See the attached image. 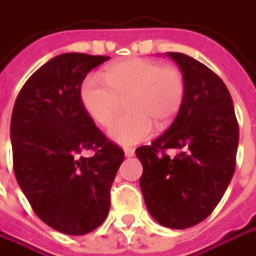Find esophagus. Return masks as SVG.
<instances>
[{"label": "esophagus", "mask_w": 256, "mask_h": 256, "mask_svg": "<svg viewBox=\"0 0 256 256\" xmlns=\"http://www.w3.org/2000/svg\"><path fill=\"white\" fill-rule=\"evenodd\" d=\"M124 155H126L128 158H132V156L134 155V149H133V148H124Z\"/></svg>", "instance_id": "1"}]
</instances>
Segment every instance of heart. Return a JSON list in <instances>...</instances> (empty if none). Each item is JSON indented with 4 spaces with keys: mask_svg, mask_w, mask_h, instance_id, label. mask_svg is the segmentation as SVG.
Listing matches in <instances>:
<instances>
[{
    "mask_svg": "<svg viewBox=\"0 0 256 256\" xmlns=\"http://www.w3.org/2000/svg\"><path fill=\"white\" fill-rule=\"evenodd\" d=\"M102 76H86L80 88L84 110L101 126H108L128 98V116L116 120L108 136L120 144L148 140L154 123L165 128L172 123L186 98V80L175 66L130 58L108 65Z\"/></svg>",
    "mask_w": 256,
    "mask_h": 256,
    "instance_id": "obj_1",
    "label": "heart"
}]
</instances>
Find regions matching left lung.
<instances>
[{"mask_svg":"<svg viewBox=\"0 0 256 256\" xmlns=\"http://www.w3.org/2000/svg\"><path fill=\"white\" fill-rule=\"evenodd\" d=\"M165 54L186 80V98L170 128L136 149L143 166L139 182L159 224L187 229L214 210L230 184L239 128L232 97L213 70L184 53Z\"/></svg>","mask_w":256,"mask_h":256,"instance_id":"8db88e82","label":"left lung"}]
</instances>
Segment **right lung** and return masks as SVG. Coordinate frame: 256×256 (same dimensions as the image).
Masks as SVG:
<instances>
[{"instance_id": "add662e5", "label": "right lung", "mask_w": 256, "mask_h": 256, "mask_svg": "<svg viewBox=\"0 0 256 256\" xmlns=\"http://www.w3.org/2000/svg\"><path fill=\"white\" fill-rule=\"evenodd\" d=\"M108 56L64 53L24 84L11 116L14 174L40 220L58 232H92L110 210V188L124 152L84 110L80 88ZM94 148L91 158L80 155Z\"/></svg>"}]
</instances>
